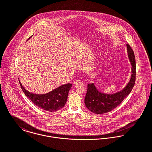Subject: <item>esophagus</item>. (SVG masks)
Returning a JSON list of instances; mask_svg holds the SVG:
<instances>
[{"instance_id": "esophagus-1", "label": "esophagus", "mask_w": 152, "mask_h": 152, "mask_svg": "<svg viewBox=\"0 0 152 152\" xmlns=\"http://www.w3.org/2000/svg\"><path fill=\"white\" fill-rule=\"evenodd\" d=\"M82 83V82H81L80 81H79V80H75L74 82V84H75V85H78V84H81Z\"/></svg>"}]
</instances>
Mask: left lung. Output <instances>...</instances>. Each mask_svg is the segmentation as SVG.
I'll return each instance as SVG.
<instances>
[{
  "label": "left lung",
  "instance_id": "1",
  "mask_svg": "<svg viewBox=\"0 0 152 152\" xmlns=\"http://www.w3.org/2000/svg\"><path fill=\"white\" fill-rule=\"evenodd\" d=\"M128 58L132 65L130 80L121 91L113 94H104L98 91L94 83L88 85L85 105L91 112L95 114H102L116 108L130 94L136 80V61L134 52L129 44H126Z\"/></svg>",
  "mask_w": 152,
  "mask_h": 152
}]
</instances>
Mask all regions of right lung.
<instances>
[{"mask_svg":"<svg viewBox=\"0 0 152 152\" xmlns=\"http://www.w3.org/2000/svg\"><path fill=\"white\" fill-rule=\"evenodd\" d=\"M19 81L25 95L35 105L50 112L57 111L64 107L67 100L68 92L72 87L71 84L68 83L61 86L47 94H36L27 91L22 86L19 80Z\"/></svg>","mask_w":152,"mask_h":152,"instance_id":"1","label":"right lung"}]
</instances>
